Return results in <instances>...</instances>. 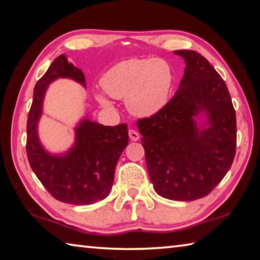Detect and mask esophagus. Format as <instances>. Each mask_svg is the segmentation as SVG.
I'll return each mask as SVG.
<instances>
[{
  "mask_svg": "<svg viewBox=\"0 0 260 260\" xmlns=\"http://www.w3.org/2000/svg\"><path fill=\"white\" fill-rule=\"evenodd\" d=\"M128 134H129V138L132 141H138L140 139V135L134 129H129L128 131Z\"/></svg>",
  "mask_w": 260,
  "mask_h": 260,
  "instance_id": "34e87169",
  "label": "esophagus"
}]
</instances>
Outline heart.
<instances>
[{"mask_svg": "<svg viewBox=\"0 0 260 260\" xmlns=\"http://www.w3.org/2000/svg\"><path fill=\"white\" fill-rule=\"evenodd\" d=\"M173 85V70L164 59L131 58L110 68L101 79L109 96L126 100L127 109L138 117L155 116L169 102ZM98 100L104 107L110 101L103 94Z\"/></svg>", "mask_w": 260, "mask_h": 260, "instance_id": "1", "label": "heart"}]
</instances>
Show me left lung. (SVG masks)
Here are the masks:
<instances>
[{"label": "left lung", "mask_w": 260, "mask_h": 260, "mask_svg": "<svg viewBox=\"0 0 260 260\" xmlns=\"http://www.w3.org/2000/svg\"><path fill=\"white\" fill-rule=\"evenodd\" d=\"M186 60L178 91L155 116L136 121L156 192L195 201L213 190L236 152V114L225 81L209 60L192 50H175ZM204 111L209 127L193 117Z\"/></svg>", "instance_id": "8db88e82"}]
</instances>
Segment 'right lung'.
<instances>
[{"label": "right lung", "instance_id": "add662e5", "mask_svg": "<svg viewBox=\"0 0 260 260\" xmlns=\"http://www.w3.org/2000/svg\"><path fill=\"white\" fill-rule=\"evenodd\" d=\"M58 78H71L86 86L85 74L69 63L65 55L52 61L34 87L27 117L26 152L33 172L57 201L87 205L105 199L113 183L114 169L128 144L126 124L104 126L88 119L76 129V143L63 156L49 155L38 138L37 125L48 85Z\"/></svg>", "mask_w": 260, "mask_h": 260}]
</instances>
